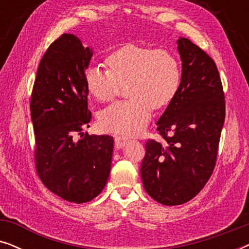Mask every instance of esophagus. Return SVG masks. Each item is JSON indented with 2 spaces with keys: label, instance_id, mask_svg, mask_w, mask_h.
<instances>
[{
  "label": "esophagus",
  "instance_id": "34e87169",
  "mask_svg": "<svg viewBox=\"0 0 249 249\" xmlns=\"http://www.w3.org/2000/svg\"><path fill=\"white\" fill-rule=\"evenodd\" d=\"M128 139L124 137V136H114V142H115V147L122 148L127 142Z\"/></svg>",
  "mask_w": 249,
  "mask_h": 249
}]
</instances>
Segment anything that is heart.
<instances>
[{
  "label": "heart",
  "instance_id": "1",
  "mask_svg": "<svg viewBox=\"0 0 249 249\" xmlns=\"http://www.w3.org/2000/svg\"><path fill=\"white\" fill-rule=\"evenodd\" d=\"M102 69L91 66L85 73V85L100 102H110L124 85L127 100L117 102L100 113L104 130L136 135L151 119L152 108L169 104L180 84L179 61L173 53L128 44L112 52Z\"/></svg>",
  "mask_w": 249,
  "mask_h": 249
}]
</instances>
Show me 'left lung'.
I'll use <instances>...</instances> for the list:
<instances>
[{
  "label": "left lung",
  "instance_id": "8db88e82",
  "mask_svg": "<svg viewBox=\"0 0 249 249\" xmlns=\"http://www.w3.org/2000/svg\"><path fill=\"white\" fill-rule=\"evenodd\" d=\"M182 62L178 90L158 121L164 142H146L141 176L146 193L163 205L189 202L212 176L226 101L212 57L187 38L178 39Z\"/></svg>",
  "mask_w": 249,
  "mask_h": 249
}]
</instances>
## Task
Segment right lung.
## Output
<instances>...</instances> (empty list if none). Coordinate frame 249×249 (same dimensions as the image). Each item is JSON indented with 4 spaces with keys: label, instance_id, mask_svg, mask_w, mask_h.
I'll return each instance as SVG.
<instances>
[{
    "label": "right lung",
    "instance_id": "obj_1",
    "mask_svg": "<svg viewBox=\"0 0 249 249\" xmlns=\"http://www.w3.org/2000/svg\"><path fill=\"white\" fill-rule=\"evenodd\" d=\"M91 55L78 37L63 34L44 53L30 98L37 175L51 192L77 204L100 195L113 152V137L83 132L91 119L85 85Z\"/></svg>",
    "mask_w": 249,
    "mask_h": 249
}]
</instances>
